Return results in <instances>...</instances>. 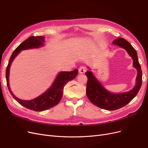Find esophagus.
Here are the masks:
<instances>
[{"label": "esophagus", "mask_w": 148, "mask_h": 148, "mask_svg": "<svg viewBox=\"0 0 148 148\" xmlns=\"http://www.w3.org/2000/svg\"><path fill=\"white\" fill-rule=\"evenodd\" d=\"M78 71H79V73H81V74H83V73H84L85 72H86V69H85V68L84 66H80L79 69H78Z\"/></svg>", "instance_id": "obj_1"}]
</instances>
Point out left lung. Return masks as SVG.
<instances>
[{"mask_svg": "<svg viewBox=\"0 0 148 148\" xmlns=\"http://www.w3.org/2000/svg\"><path fill=\"white\" fill-rule=\"evenodd\" d=\"M115 46L124 49L133 60V66L137 70V76L135 86L131 90L121 93H114L106 89L95 77L91 69L85 75L88 78L86 95L93 104L101 109L114 110L126 106L135 97L141 88L142 84V71L139 64L137 52L130 43L122 38L115 39L112 42Z\"/></svg>", "mask_w": 148, "mask_h": 148, "instance_id": "left-lung-1", "label": "left lung"}]
</instances>
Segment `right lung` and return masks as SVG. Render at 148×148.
I'll list each match as a JSON object with an SVG mask.
<instances>
[{"label":"right lung","instance_id":"right-lung-1","mask_svg":"<svg viewBox=\"0 0 148 148\" xmlns=\"http://www.w3.org/2000/svg\"><path fill=\"white\" fill-rule=\"evenodd\" d=\"M45 42V37L44 36H31L26 39L25 41L20 44L15 51H13L12 53L6 70L7 86L12 97L21 106L34 111H44L56 106L60 101L62 96H63V91L65 85L73 79L78 72L77 69L71 71H60L57 74L51 87L42 95L33 99L23 100L19 99L13 95L9 84L10 69L12 62L21 51L31 49H38L43 47Z\"/></svg>","mask_w":148,"mask_h":148}]
</instances>
